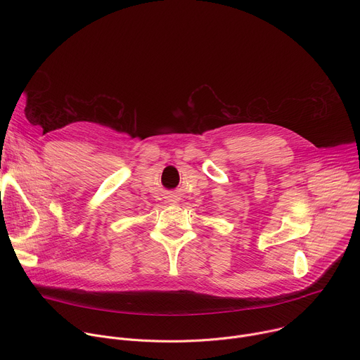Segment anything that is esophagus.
Here are the masks:
<instances>
[{
	"label": "esophagus",
	"mask_w": 360,
	"mask_h": 360,
	"mask_svg": "<svg viewBox=\"0 0 360 360\" xmlns=\"http://www.w3.org/2000/svg\"><path fill=\"white\" fill-rule=\"evenodd\" d=\"M169 202H176V196H169Z\"/></svg>",
	"instance_id": "1"
}]
</instances>
